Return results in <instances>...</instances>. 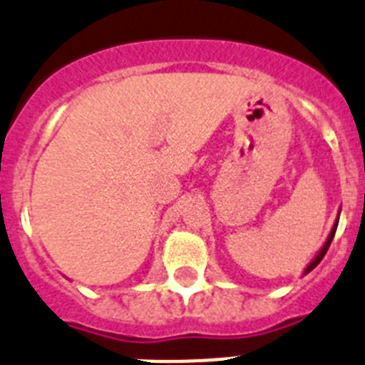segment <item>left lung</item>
Returning a JSON list of instances; mask_svg holds the SVG:
<instances>
[{
    "label": "left lung",
    "instance_id": "1",
    "mask_svg": "<svg viewBox=\"0 0 365 365\" xmlns=\"http://www.w3.org/2000/svg\"><path fill=\"white\" fill-rule=\"evenodd\" d=\"M339 217H340V210H339V215H336V220H335V224H333V228H331L329 235H327L326 242H324V246H322V248H320V252L317 253V255H315V259H313L312 262L307 264V266H306V269H304V275H307V273L312 272V269H315V267L319 266V262H320V260L324 259V255H326L327 248H329V246H331V240H333V237H335L336 226H339Z\"/></svg>",
    "mask_w": 365,
    "mask_h": 365
}]
</instances>
